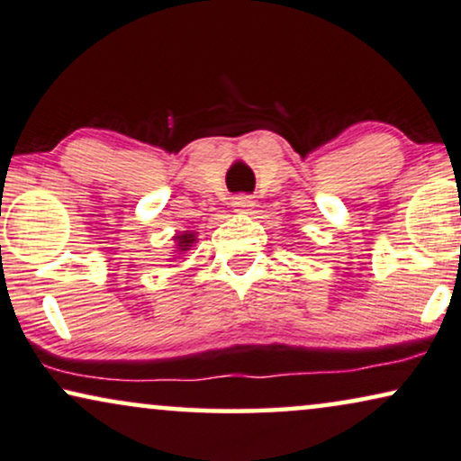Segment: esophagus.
Segmentation results:
<instances>
[{
	"instance_id": "1",
	"label": "esophagus",
	"mask_w": 461,
	"mask_h": 461,
	"mask_svg": "<svg viewBox=\"0 0 461 461\" xmlns=\"http://www.w3.org/2000/svg\"><path fill=\"white\" fill-rule=\"evenodd\" d=\"M231 206H234L236 212H247L250 211V206H253V200H250V195H236V198L231 200Z\"/></svg>"
}]
</instances>
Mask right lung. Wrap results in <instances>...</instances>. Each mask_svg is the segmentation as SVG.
<instances>
[{
	"instance_id": "right-lung-1",
	"label": "right lung",
	"mask_w": 461,
	"mask_h": 461,
	"mask_svg": "<svg viewBox=\"0 0 461 461\" xmlns=\"http://www.w3.org/2000/svg\"><path fill=\"white\" fill-rule=\"evenodd\" d=\"M175 242H176V253H183V250H189L194 247V242H195V234H179V236H175Z\"/></svg>"
}]
</instances>
